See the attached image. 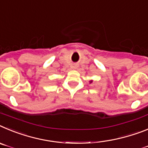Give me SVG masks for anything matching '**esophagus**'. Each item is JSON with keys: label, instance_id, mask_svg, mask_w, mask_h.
I'll list each match as a JSON object with an SVG mask.
<instances>
[{"label": "esophagus", "instance_id": "34e87169", "mask_svg": "<svg viewBox=\"0 0 148 148\" xmlns=\"http://www.w3.org/2000/svg\"><path fill=\"white\" fill-rule=\"evenodd\" d=\"M74 68H75V67H74Z\"/></svg>", "mask_w": 148, "mask_h": 148}]
</instances>
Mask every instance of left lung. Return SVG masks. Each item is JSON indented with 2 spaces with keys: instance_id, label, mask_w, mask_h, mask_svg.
Returning <instances> with one entry per match:
<instances>
[{
  "instance_id": "obj_1",
  "label": "left lung",
  "mask_w": 148,
  "mask_h": 148,
  "mask_svg": "<svg viewBox=\"0 0 148 148\" xmlns=\"http://www.w3.org/2000/svg\"><path fill=\"white\" fill-rule=\"evenodd\" d=\"M92 82H93V80H90V81H89V83H92Z\"/></svg>"
}]
</instances>
